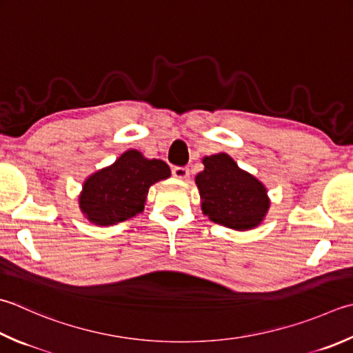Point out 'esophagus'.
<instances>
[{
    "label": "esophagus",
    "mask_w": 353,
    "mask_h": 353,
    "mask_svg": "<svg viewBox=\"0 0 353 353\" xmlns=\"http://www.w3.org/2000/svg\"><path fill=\"white\" fill-rule=\"evenodd\" d=\"M172 176L179 179V181H185V179L190 177V170L185 167H174L172 168Z\"/></svg>",
    "instance_id": "1"
}]
</instances>
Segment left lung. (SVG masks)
<instances>
[{
	"label": "left lung",
	"mask_w": 353,
	"mask_h": 353,
	"mask_svg": "<svg viewBox=\"0 0 353 353\" xmlns=\"http://www.w3.org/2000/svg\"><path fill=\"white\" fill-rule=\"evenodd\" d=\"M196 176L202 212L211 222L234 231H250L263 223L271 199L263 182L241 170L226 153L205 156Z\"/></svg>",
	"instance_id": "left-lung-1"
}]
</instances>
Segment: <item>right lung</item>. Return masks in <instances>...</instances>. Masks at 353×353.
<instances>
[{
  "label": "right lung",
  "instance_id": "obj_1",
  "mask_svg": "<svg viewBox=\"0 0 353 353\" xmlns=\"http://www.w3.org/2000/svg\"><path fill=\"white\" fill-rule=\"evenodd\" d=\"M170 176V167L161 159H147L141 151L127 150L112 165L85 179L79 210L93 225L121 223L142 212L150 186Z\"/></svg>",
  "mask_w": 353,
  "mask_h": 353
}]
</instances>
